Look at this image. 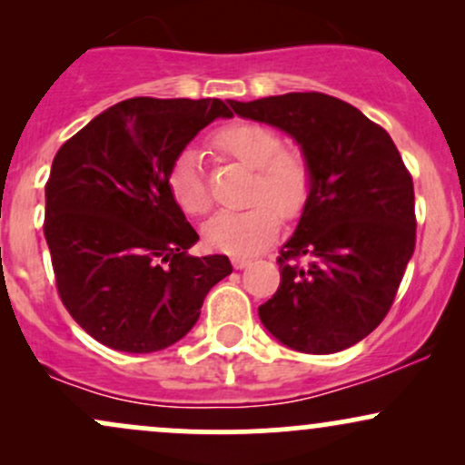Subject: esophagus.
Masks as SVG:
<instances>
[{
  "label": "esophagus",
  "instance_id": "obj_1",
  "mask_svg": "<svg viewBox=\"0 0 465 465\" xmlns=\"http://www.w3.org/2000/svg\"><path fill=\"white\" fill-rule=\"evenodd\" d=\"M232 264L233 269H244V266L251 264L249 258H240V255H236V258H232Z\"/></svg>",
  "mask_w": 465,
  "mask_h": 465
}]
</instances>
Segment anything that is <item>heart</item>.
Here are the masks:
<instances>
[{
	"instance_id": "heart-1",
	"label": "heart",
	"mask_w": 465,
	"mask_h": 465,
	"mask_svg": "<svg viewBox=\"0 0 465 465\" xmlns=\"http://www.w3.org/2000/svg\"><path fill=\"white\" fill-rule=\"evenodd\" d=\"M212 143L221 154L253 170L242 212H221L203 227L212 249L229 255H253L275 238L280 216L291 221L306 207L312 192V168L297 148H286L284 135L264 124L238 122L218 129ZM168 190L185 214L210 212L212 194L194 148H183L168 170Z\"/></svg>"
}]
</instances>
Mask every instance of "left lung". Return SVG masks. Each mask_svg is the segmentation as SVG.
<instances>
[{
  "instance_id": "1",
  "label": "left lung",
  "mask_w": 465,
  "mask_h": 465,
  "mask_svg": "<svg viewBox=\"0 0 465 465\" xmlns=\"http://www.w3.org/2000/svg\"><path fill=\"white\" fill-rule=\"evenodd\" d=\"M232 106L295 137L312 168L311 199L277 255L282 280L258 308L260 322L306 354L359 343L387 317L415 249L413 179L396 143L356 106L328 94Z\"/></svg>"
}]
</instances>
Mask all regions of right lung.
I'll return each instance as SVG.
<instances>
[{"label": "right lung", "mask_w": 465, "mask_h": 465, "mask_svg": "<svg viewBox=\"0 0 465 465\" xmlns=\"http://www.w3.org/2000/svg\"><path fill=\"white\" fill-rule=\"evenodd\" d=\"M218 98H131L58 148L44 233L74 322L120 351L148 354L190 332L227 255L194 258L199 233L168 190V170L201 129L232 117Z\"/></svg>", "instance_id": "1"}]
</instances>
